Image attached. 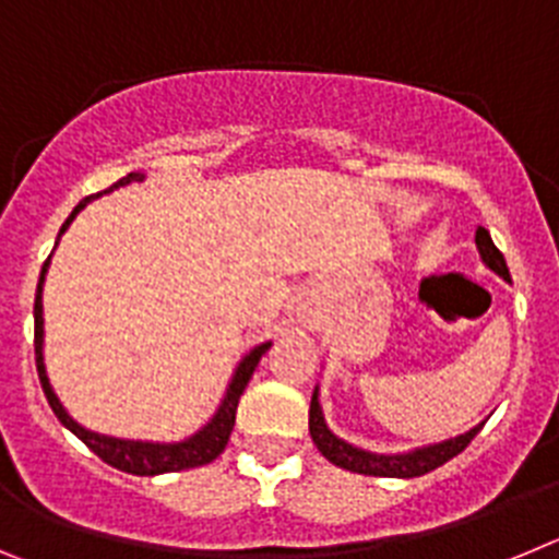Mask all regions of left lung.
Listing matches in <instances>:
<instances>
[{
    "mask_svg": "<svg viewBox=\"0 0 559 559\" xmlns=\"http://www.w3.org/2000/svg\"><path fill=\"white\" fill-rule=\"evenodd\" d=\"M476 246H478V254L487 265H490L496 274H501L507 283H510V269H507V260H503L501 251L496 249L492 243L490 231L478 226L476 229ZM310 437H313L316 448L322 451L324 459H330L333 464L344 467V471H353V473H364V476H383V478H414V476H426V473L437 471L439 464L451 462L453 456L464 451V448L471 445L473 437L481 431V426L471 428L467 433L456 439H448V442H439V445H428V448H419V451L412 453H400V456H378V453H367V451H358V448L347 445L344 439L333 437L324 426V417H322V408H319V397H310Z\"/></svg>",
    "mask_w": 559,
    "mask_h": 559,
    "instance_id": "1",
    "label": "left lung"
}]
</instances>
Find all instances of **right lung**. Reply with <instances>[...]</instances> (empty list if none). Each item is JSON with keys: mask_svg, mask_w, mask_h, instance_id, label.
<instances>
[{"mask_svg": "<svg viewBox=\"0 0 559 559\" xmlns=\"http://www.w3.org/2000/svg\"><path fill=\"white\" fill-rule=\"evenodd\" d=\"M131 181H142V173H128L126 179H120L117 185H111V190L114 187L131 185ZM92 199H95V195L83 199L81 204L72 210V215L67 218V224L61 226V235L67 231V226L72 224V218H75L78 212H81ZM47 265H49V257H47V263L41 265V276H38V290H36V308H33V316H36V369H38V380H41L44 394H47L49 408L56 412V417L61 419L63 426L75 433V437L81 439L88 451H95L103 462L111 464V467H117V471H122V473H131V476H159V473L190 471V467H201V464H210L212 459H218L221 453H224L226 442H229L231 428H235V414H237V403H240V394L246 392V386H249V380H251V374H254L257 364H260V358H263L265 349H269L271 344H260V347H254L249 355H246L243 364L237 367L235 378H231L229 389H226V397H224V403H221L218 414H215V417H212L199 433H195V437L185 439V442H176V445H151V442H131V439L100 437V433H92V431H86L83 426H78L75 419L63 412V406L58 403L56 392L49 389L47 372H44L41 285H44V274H47Z\"/></svg>", "mask_w": 559, "mask_h": 559, "instance_id": "obj_1", "label": "right lung"}]
</instances>
